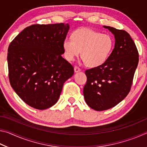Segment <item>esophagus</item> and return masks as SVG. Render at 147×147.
<instances>
[{"instance_id":"esophagus-1","label":"esophagus","mask_w":147,"mask_h":147,"mask_svg":"<svg viewBox=\"0 0 147 147\" xmlns=\"http://www.w3.org/2000/svg\"><path fill=\"white\" fill-rule=\"evenodd\" d=\"M74 73H78V72H80V71H81V69H80L78 67L75 66L74 67Z\"/></svg>"}]
</instances>
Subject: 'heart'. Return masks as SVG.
<instances>
[{"mask_svg": "<svg viewBox=\"0 0 147 147\" xmlns=\"http://www.w3.org/2000/svg\"><path fill=\"white\" fill-rule=\"evenodd\" d=\"M63 48L67 61H74L82 51L84 61L87 65L94 67L103 64L108 59L113 48V39L109 34L82 28L73 32V39H64Z\"/></svg>", "mask_w": 147, "mask_h": 147, "instance_id": "1", "label": "heart"}]
</instances>
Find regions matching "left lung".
Listing matches in <instances>:
<instances>
[{
    "label": "left lung",
    "instance_id": "obj_1",
    "mask_svg": "<svg viewBox=\"0 0 147 147\" xmlns=\"http://www.w3.org/2000/svg\"><path fill=\"white\" fill-rule=\"evenodd\" d=\"M103 27L114 35L115 47L103 64L86 71L83 91L87 104L96 111L113 108L127 96L139 61L138 49L128 32Z\"/></svg>",
    "mask_w": 147,
    "mask_h": 147
}]
</instances>
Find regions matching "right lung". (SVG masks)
Masks as SVG:
<instances>
[{"instance_id": "1", "label": "right lung", "mask_w": 147, "mask_h": 147, "mask_svg": "<svg viewBox=\"0 0 147 147\" xmlns=\"http://www.w3.org/2000/svg\"><path fill=\"white\" fill-rule=\"evenodd\" d=\"M68 23L34 24L9 44V79L15 92L32 108L45 109L58 100L74 68L61 55Z\"/></svg>"}]
</instances>
